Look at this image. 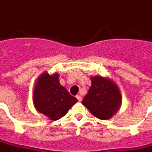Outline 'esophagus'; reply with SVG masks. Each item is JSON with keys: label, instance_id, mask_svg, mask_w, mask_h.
<instances>
[{"label": "esophagus", "instance_id": "1", "mask_svg": "<svg viewBox=\"0 0 152 152\" xmlns=\"http://www.w3.org/2000/svg\"><path fill=\"white\" fill-rule=\"evenodd\" d=\"M76 99H78V101L79 102H80L81 100H82V97H81V95H80V94H77V95H76Z\"/></svg>", "mask_w": 152, "mask_h": 152}]
</instances>
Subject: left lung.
I'll use <instances>...</instances> for the list:
<instances>
[{
	"label": "left lung",
	"mask_w": 152,
	"mask_h": 152,
	"mask_svg": "<svg viewBox=\"0 0 152 152\" xmlns=\"http://www.w3.org/2000/svg\"><path fill=\"white\" fill-rule=\"evenodd\" d=\"M91 86L82 100L94 117L102 120L111 118L122 105V94L116 83L108 77L91 76Z\"/></svg>",
	"instance_id": "obj_1"
}]
</instances>
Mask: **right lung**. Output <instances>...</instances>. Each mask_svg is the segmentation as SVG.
I'll use <instances>...</instances> for the list:
<instances>
[{"label":"right lung","mask_w":152,"mask_h":152,"mask_svg":"<svg viewBox=\"0 0 152 152\" xmlns=\"http://www.w3.org/2000/svg\"><path fill=\"white\" fill-rule=\"evenodd\" d=\"M77 101V99L61 86L58 73L51 76L43 72L36 80L33 94L34 105L37 111L51 120H58L65 116Z\"/></svg>","instance_id":"right-lung-1"}]
</instances>
